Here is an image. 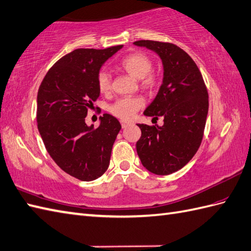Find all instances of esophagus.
I'll list each match as a JSON object with an SVG mask.
<instances>
[{
	"instance_id": "esophagus-1",
	"label": "esophagus",
	"mask_w": 251,
	"mask_h": 251,
	"mask_svg": "<svg viewBox=\"0 0 251 251\" xmlns=\"http://www.w3.org/2000/svg\"><path fill=\"white\" fill-rule=\"evenodd\" d=\"M132 124L131 122H127V121H121V126L122 129H126V127H127L129 126H131Z\"/></svg>"
}]
</instances>
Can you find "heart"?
<instances>
[{"label":"heart","instance_id":"b5f03b06","mask_svg":"<svg viewBox=\"0 0 251 251\" xmlns=\"http://www.w3.org/2000/svg\"><path fill=\"white\" fill-rule=\"evenodd\" d=\"M120 68L133 78L140 80V86L145 91L152 92L160 85L161 75L157 72H151L152 60L143 52H132L126 55L121 60ZM97 83L101 93H108L111 90L110 75L106 71L99 72ZM143 104L144 101L140 97L121 98L110 105L109 111L117 118L129 120L142 108Z\"/></svg>","mask_w":251,"mask_h":251}]
</instances>
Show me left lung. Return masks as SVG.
Returning a JSON list of instances; mask_svg holds the SVG:
<instances>
[{
    "label": "left lung",
    "mask_w": 251,
    "mask_h": 251,
    "mask_svg": "<svg viewBox=\"0 0 251 251\" xmlns=\"http://www.w3.org/2000/svg\"><path fill=\"white\" fill-rule=\"evenodd\" d=\"M157 52L162 59L163 82L144 115L162 126L137 125L142 131L136 143L142 164L157 175H169L182 169L197 153L202 143L208 113V92L198 65L185 50L175 44L136 41Z\"/></svg>",
    "instance_id": "1"
}]
</instances>
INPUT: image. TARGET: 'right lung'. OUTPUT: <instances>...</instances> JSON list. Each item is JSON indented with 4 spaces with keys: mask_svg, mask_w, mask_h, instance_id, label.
I'll return each mask as SVG.
<instances>
[{
    "mask_svg": "<svg viewBox=\"0 0 251 251\" xmlns=\"http://www.w3.org/2000/svg\"><path fill=\"white\" fill-rule=\"evenodd\" d=\"M122 48H79L58 60L37 92V127L46 150L59 168L82 181L102 176L121 125L104 114L98 129L86 116L100 97L97 75L103 63Z\"/></svg>",
    "mask_w": 251,
    "mask_h": 251,
    "instance_id": "obj_1",
    "label": "right lung"
}]
</instances>
